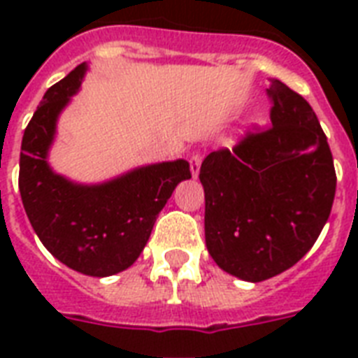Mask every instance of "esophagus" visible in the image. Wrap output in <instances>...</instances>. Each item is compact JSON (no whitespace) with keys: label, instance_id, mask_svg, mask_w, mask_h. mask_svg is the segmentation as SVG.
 <instances>
[{"label":"esophagus","instance_id":"1","mask_svg":"<svg viewBox=\"0 0 358 358\" xmlns=\"http://www.w3.org/2000/svg\"><path fill=\"white\" fill-rule=\"evenodd\" d=\"M201 163H202V154L201 152H195V154L189 157V167H191V174H193V178H196V176H199V173H201Z\"/></svg>","mask_w":358,"mask_h":358}]
</instances>
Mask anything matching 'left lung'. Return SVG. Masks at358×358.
<instances>
[{"label": "left lung", "mask_w": 358, "mask_h": 358, "mask_svg": "<svg viewBox=\"0 0 358 358\" xmlns=\"http://www.w3.org/2000/svg\"><path fill=\"white\" fill-rule=\"evenodd\" d=\"M267 96L271 124L247 129L232 150L208 154L199 174L208 252L249 282L286 271L310 250L336 191L333 154L310 103L278 80Z\"/></svg>", "instance_id": "left-lung-1"}]
</instances>
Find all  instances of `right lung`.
Listing matches in <instances>:
<instances>
[{"mask_svg": "<svg viewBox=\"0 0 358 358\" xmlns=\"http://www.w3.org/2000/svg\"><path fill=\"white\" fill-rule=\"evenodd\" d=\"M85 64L52 85L22 139L18 187L42 245L59 262L91 277L128 269L145 249L174 187L191 178L184 159L156 163L102 185H76L48 167L55 120L78 91Z\"/></svg>", "mask_w": 358, "mask_h": 358, "instance_id": "add662e5", "label": "right lung"}]
</instances>
